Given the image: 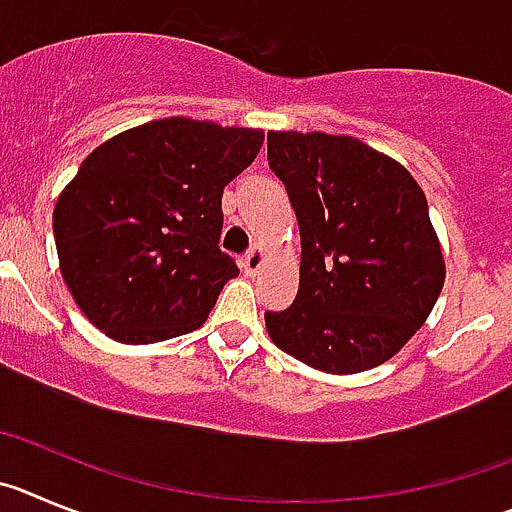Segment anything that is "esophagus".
Wrapping results in <instances>:
<instances>
[{
    "label": "esophagus",
    "mask_w": 512,
    "mask_h": 512,
    "mask_svg": "<svg viewBox=\"0 0 512 512\" xmlns=\"http://www.w3.org/2000/svg\"><path fill=\"white\" fill-rule=\"evenodd\" d=\"M265 260H267V250L265 247L255 245L250 252H247L245 260H242V267H245L247 275H257L260 273V267L265 265Z\"/></svg>",
    "instance_id": "esophagus-1"
}]
</instances>
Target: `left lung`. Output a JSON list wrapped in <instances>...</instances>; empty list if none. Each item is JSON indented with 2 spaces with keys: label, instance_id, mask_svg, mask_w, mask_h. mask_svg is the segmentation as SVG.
Returning a JSON list of instances; mask_svg holds the SVG:
<instances>
[{
  "label": "left lung",
  "instance_id": "obj_1",
  "mask_svg": "<svg viewBox=\"0 0 512 512\" xmlns=\"http://www.w3.org/2000/svg\"><path fill=\"white\" fill-rule=\"evenodd\" d=\"M267 160L301 232L298 296L265 313L267 334L326 375L388 362L444 288L426 193L398 160L349 135L267 132Z\"/></svg>",
  "mask_w": 512,
  "mask_h": 512
}]
</instances>
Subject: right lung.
<instances>
[{
	"label": "right lung",
	"mask_w": 512,
	"mask_h": 512,
	"mask_svg": "<svg viewBox=\"0 0 512 512\" xmlns=\"http://www.w3.org/2000/svg\"><path fill=\"white\" fill-rule=\"evenodd\" d=\"M265 132L168 117L101 142L53 209L61 275L76 306L122 344L199 329L239 275L219 250L222 193Z\"/></svg>",
	"instance_id": "right-lung-1"
}]
</instances>
